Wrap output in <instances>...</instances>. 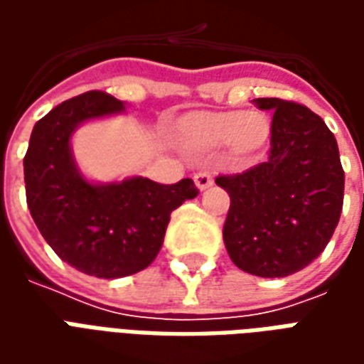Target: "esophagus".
Returning <instances> with one entry per match:
<instances>
[{"instance_id":"1","label":"esophagus","mask_w":364,"mask_h":364,"mask_svg":"<svg viewBox=\"0 0 364 364\" xmlns=\"http://www.w3.org/2000/svg\"><path fill=\"white\" fill-rule=\"evenodd\" d=\"M195 183H197V187L200 191L208 189V187L213 185V175L208 173V171H205V169H200V171L195 173Z\"/></svg>"}]
</instances>
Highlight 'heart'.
<instances>
[{
    "label": "heart",
    "instance_id": "1",
    "mask_svg": "<svg viewBox=\"0 0 364 364\" xmlns=\"http://www.w3.org/2000/svg\"><path fill=\"white\" fill-rule=\"evenodd\" d=\"M267 136V119L257 112L200 114L181 127V142L193 156H206L228 142L237 158H247L259 150Z\"/></svg>",
    "mask_w": 364,
    "mask_h": 364
}]
</instances>
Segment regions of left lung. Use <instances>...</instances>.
<instances>
[{"label":"left lung","mask_w":364,"mask_h":364,"mask_svg":"<svg viewBox=\"0 0 364 364\" xmlns=\"http://www.w3.org/2000/svg\"><path fill=\"white\" fill-rule=\"evenodd\" d=\"M273 112L267 159L218 175L230 195L224 244L230 259L257 277H289L320 255L343 208L345 173L336 136L308 107L279 97L253 99Z\"/></svg>","instance_id":"1"}]
</instances>
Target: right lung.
<instances>
[{
    "instance_id": "add662e5",
    "label": "right lung",
    "mask_w": 364,
    "mask_h": 364,
    "mask_svg": "<svg viewBox=\"0 0 364 364\" xmlns=\"http://www.w3.org/2000/svg\"><path fill=\"white\" fill-rule=\"evenodd\" d=\"M122 109V101L105 91L68 99L36 122L23 159L36 228L60 259L99 279L148 267L161 250L171 213L198 195L193 179L173 185L146 177L109 185L83 179L70 150L72 132L83 120Z\"/></svg>"
}]
</instances>
